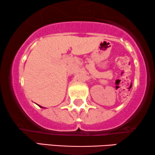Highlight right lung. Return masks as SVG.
Wrapping results in <instances>:
<instances>
[{
	"label": "right lung",
	"mask_w": 155,
	"mask_h": 155,
	"mask_svg": "<svg viewBox=\"0 0 155 155\" xmlns=\"http://www.w3.org/2000/svg\"><path fill=\"white\" fill-rule=\"evenodd\" d=\"M39 107H41V108H44V107H41V106H39Z\"/></svg>",
	"instance_id": "right-lung-1"
}]
</instances>
